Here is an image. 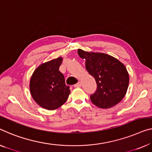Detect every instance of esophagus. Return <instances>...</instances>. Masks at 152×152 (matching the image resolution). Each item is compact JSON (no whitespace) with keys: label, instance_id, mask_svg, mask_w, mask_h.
I'll list each match as a JSON object with an SVG mask.
<instances>
[{"label":"esophagus","instance_id":"1","mask_svg":"<svg viewBox=\"0 0 152 152\" xmlns=\"http://www.w3.org/2000/svg\"><path fill=\"white\" fill-rule=\"evenodd\" d=\"M81 85H82V83L81 82H78L76 85H74V87H80Z\"/></svg>","mask_w":152,"mask_h":152}]
</instances>
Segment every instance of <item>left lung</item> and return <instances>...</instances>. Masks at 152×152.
Listing matches in <instances>:
<instances>
[{
    "label": "left lung",
    "instance_id": "1",
    "mask_svg": "<svg viewBox=\"0 0 152 152\" xmlns=\"http://www.w3.org/2000/svg\"><path fill=\"white\" fill-rule=\"evenodd\" d=\"M78 55L85 59V67L96 81V91L90 96L95 105L109 108L120 102L126 94L129 74L125 65L116 58L102 53L78 50Z\"/></svg>",
    "mask_w": 152,
    "mask_h": 152
}]
</instances>
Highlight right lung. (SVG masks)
<instances>
[{
    "label": "right lung",
    "mask_w": 152,
    "mask_h": 152,
    "mask_svg": "<svg viewBox=\"0 0 152 152\" xmlns=\"http://www.w3.org/2000/svg\"><path fill=\"white\" fill-rule=\"evenodd\" d=\"M61 56L41 64L31 76L29 88L36 103L47 110H55L61 106L70 94L65 85L64 76L61 73Z\"/></svg>",
    "instance_id": "1"
}]
</instances>
